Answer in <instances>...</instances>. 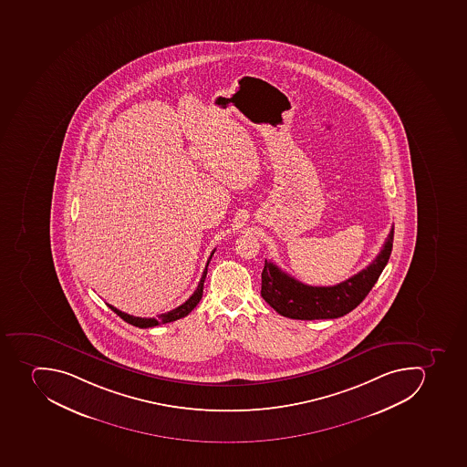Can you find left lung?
I'll return each mask as SVG.
<instances>
[{
  "label": "left lung",
  "mask_w": 467,
  "mask_h": 467,
  "mask_svg": "<svg viewBox=\"0 0 467 467\" xmlns=\"http://www.w3.org/2000/svg\"><path fill=\"white\" fill-rule=\"evenodd\" d=\"M393 247V226L380 253L368 266L349 279L333 286H312L300 283L265 260L262 272V297L279 315L291 319H334L349 314L368 296L388 265Z\"/></svg>",
  "instance_id": "1"
}]
</instances>
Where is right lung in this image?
<instances>
[{
	"mask_svg": "<svg viewBox=\"0 0 467 467\" xmlns=\"http://www.w3.org/2000/svg\"><path fill=\"white\" fill-rule=\"evenodd\" d=\"M214 251L213 250L212 254L208 257L207 266H205L204 272H202V276H201L200 284L196 286V290L193 291V295L183 303V305L179 306L176 309L170 310V312H165V314L158 315V317H133V315L124 314L121 310H118L117 307H114L112 305L109 306L110 309L114 310L115 314L118 317L124 319V321L129 322L131 326L139 327V328H150V327H157L160 324H167V322L177 321V319H181V317H186V315L191 314L193 309H195L196 305L200 303L201 297H202V290H204V281L205 276H207V267L208 263L212 260L213 254H214Z\"/></svg>",
	"mask_w": 467,
	"mask_h": 467,
	"instance_id": "right-lung-1",
	"label": "right lung"
}]
</instances>
